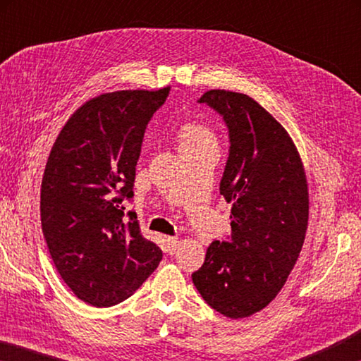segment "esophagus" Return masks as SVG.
<instances>
[{
    "label": "esophagus",
    "instance_id": "1",
    "mask_svg": "<svg viewBox=\"0 0 361 361\" xmlns=\"http://www.w3.org/2000/svg\"><path fill=\"white\" fill-rule=\"evenodd\" d=\"M180 245L178 237H166V253L173 255Z\"/></svg>",
    "mask_w": 361,
    "mask_h": 361
}]
</instances>
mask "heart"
<instances>
[{"instance_id": "heart-1", "label": "heart", "mask_w": 361, "mask_h": 361, "mask_svg": "<svg viewBox=\"0 0 361 361\" xmlns=\"http://www.w3.org/2000/svg\"><path fill=\"white\" fill-rule=\"evenodd\" d=\"M180 149L204 148V146H216V135L212 127L202 122H186L178 132Z\"/></svg>"}]
</instances>
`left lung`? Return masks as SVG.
<instances>
[{"instance_id":"1","label":"left lung","mask_w":361,"mask_h":361,"mask_svg":"<svg viewBox=\"0 0 361 361\" xmlns=\"http://www.w3.org/2000/svg\"><path fill=\"white\" fill-rule=\"evenodd\" d=\"M223 116L229 157L219 194L232 204L229 242L215 240L192 282L229 319L259 312L282 290L301 253L309 189L295 142L252 97L212 89L200 97Z\"/></svg>"}]
</instances>
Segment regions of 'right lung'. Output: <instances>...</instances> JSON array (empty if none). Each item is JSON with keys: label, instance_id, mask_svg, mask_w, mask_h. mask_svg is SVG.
I'll list each match as a JSON object with an SVG mask.
<instances>
[{"label": "right lung", "instance_id": "1", "mask_svg": "<svg viewBox=\"0 0 361 361\" xmlns=\"http://www.w3.org/2000/svg\"><path fill=\"white\" fill-rule=\"evenodd\" d=\"M159 90H118L79 106L54 143L41 183V226L57 272L75 296L109 307L133 295L162 259L145 239L133 195L146 126L164 105Z\"/></svg>", "mask_w": 361, "mask_h": 361}]
</instances>
